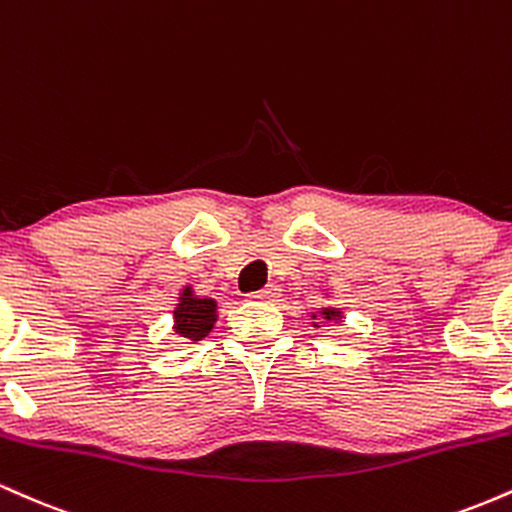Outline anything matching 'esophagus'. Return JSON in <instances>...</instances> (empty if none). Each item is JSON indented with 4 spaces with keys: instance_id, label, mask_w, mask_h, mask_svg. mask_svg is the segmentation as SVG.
Wrapping results in <instances>:
<instances>
[{
    "instance_id": "obj_1",
    "label": "esophagus",
    "mask_w": 512,
    "mask_h": 512,
    "mask_svg": "<svg viewBox=\"0 0 512 512\" xmlns=\"http://www.w3.org/2000/svg\"><path fill=\"white\" fill-rule=\"evenodd\" d=\"M252 298H257V301H264V303H272V301H276V298H279V286H274V284L264 286L262 291L252 293Z\"/></svg>"
}]
</instances>
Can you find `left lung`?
Returning <instances> with one entry per match:
<instances>
[{
  "label": "left lung",
  "mask_w": 512,
  "mask_h": 512,
  "mask_svg": "<svg viewBox=\"0 0 512 512\" xmlns=\"http://www.w3.org/2000/svg\"><path fill=\"white\" fill-rule=\"evenodd\" d=\"M310 317H313V327H320V320L322 322H342V308H334V305H327V308H317L315 313H310Z\"/></svg>",
  "instance_id": "obj_1"
}]
</instances>
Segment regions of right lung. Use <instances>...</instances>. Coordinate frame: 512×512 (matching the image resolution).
<instances>
[{
    "mask_svg": "<svg viewBox=\"0 0 512 512\" xmlns=\"http://www.w3.org/2000/svg\"><path fill=\"white\" fill-rule=\"evenodd\" d=\"M216 320H219V303L214 298L197 296L192 286H185L180 291L173 310V332L178 337L187 339L190 344L202 342L214 330Z\"/></svg>",
    "mask_w": 512,
    "mask_h": 512,
    "instance_id": "obj_1",
    "label": "right lung"
}]
</instances>
